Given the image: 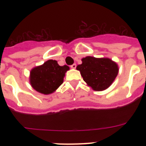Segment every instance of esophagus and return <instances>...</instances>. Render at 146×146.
Returning <instances> with one entry per match:
<instances>
[{"instance_id": "1", "label": "esophagus", "mask_w": 146, "mask_h": 146, "mask_svg": "<svg viewBox=\"0 0 146 146\" xmlns=\"http://www.w3.org/2000/svg\"><path fill=\"white\" fill-rule=\"evenodd\" d=\"M76 66H77V65H76L75 64H72V66H71V68H72V69H75L76 68Z\"/></svg>"}]
</instances>
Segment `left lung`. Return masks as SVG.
Wrapping results in <instances>:
<instances>
[{
	"mask_svg": "<svg viewBox=\"0 0 146 146\" xmlns=\"http://www.w3.org/2000/svg\"><path fill=\"white\" fill-rule=\"evenodd\" d=\"M83 80L94 91H104L111 86L118 73V64L108 58L87 56L82 59V64L77 66Z\"/></svg>",
	"mask_w": 146,
	"mask_h": 146,
	"instance_id": "1",
	"label": "left lung"
}]
</instances>
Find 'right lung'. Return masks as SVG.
<instances>
[{"mask_svg": "<svg viewBox=\"0 0 146 146\" xmlns=\"http://www.w3.org/2000/svg\"><path fill=\"white\" fill-rule=\"evenodd\" d=\"M69 69L66 65L59 66L57 60H48L31 69L30 83L33 89L41 94H52L63 83L65 73Z\"/></svg>", "mask_w": 146, "mask_h": 146, "instance_id": "right-lung-1", "label": "right lung"}]
</instances>
